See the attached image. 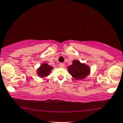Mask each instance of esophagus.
Instances as JSON below:
<instances>
[{"label": "esophagus", "instance_id": "obj_1", "mask_svg": "<svg viewBox=\"0 0 123 123\" xmlns=\"http://www.w3.org/2000/svg\"><path fill=\"white\" fill-rule=\"evenodd\" d=\"M59 67H61V68H63V67H64V64H63V63H60V64H59Z\"/></svg>", "mask_w": 123, "mask_h": 123}]
</instances>
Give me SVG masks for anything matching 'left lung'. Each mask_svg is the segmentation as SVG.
Returning <instances> with one entry per match:
<instances>
[{"label": "left lung", "mask_w": 123, "mask_h": 123, "mask_svg": "<svg viewBox=\"0 0 123 123\" xmlns=\"http://www.w3.org/2000/svg\"><path fill=\"white\" fill-rule=\"evenodd\" d=\"M69 73L76 80H82L90 72V68L85 64H82L78 60L73 61L72 65L68 66Z\"/></svg>", "instance_id": "obj_1"}]
</instances>
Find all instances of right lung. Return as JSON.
<instances>
[{"label": "right lung", "instance_id": "add662e5", "mask_svg": "<svg viewBox=\"0 0 123 123\" xmlns=\"http://www.w3.org/2000/svg\"><path fill=\"white\" fill-rule=\"evenodd\" d=\"M52 68L53 67L48 65L46 63H42L41 67L38 69L37 73L39 76L43 78L44 77H47L49 75Z\"/></svg>", "mask_w": 123, "mask_h": 123}]
</instances>
